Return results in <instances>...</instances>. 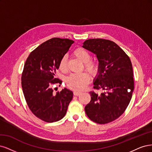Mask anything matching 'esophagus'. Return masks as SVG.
Here are the masks:
<instances>
[{
	"label": "esophagus",
	"mask_w": 152,
	"mask_h": 152,
	"mask_svg": "<svg viewBox=\"0 0 152 152\" xmlns=\"http://www.w3.org/2000/svg\"><path fill=\"white\" fill-rule=\"evenodd\" d=\"M73 94H74V95H75V96H77V95H79L80 94H81V91H77V90H75L74 92H73Z\"/></svg>",
	"instance_id": "1"
}]
</instances>
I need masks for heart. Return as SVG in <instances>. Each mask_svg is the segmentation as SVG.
Returning a JSON list of instances; mask_svg holds the SVG:
<instances>
[{"instance_id":"heart-1","label":"heart","mask_w":152,"mask_h":152,"mask_svg":"<svg viewBox=\"0 0 152 152\" xmlns=\"http://www.w3.org/2000/svg\"><path fill=\"white\" fill-rule=\"evenodd\" d=\"M73 55L77 59L85 64V68L91 75H95L99 70V65L95 62L91 61V56L88 50L82 47L77 48L73 52ZM58 68L62 72H66L67 70V58L63 56L58 62ZM90 81V76L86 72L80 74H72L68 76L66 82L67 86L71 88L76 90H80L84 88Z\"/></svg>"}]
</instances>
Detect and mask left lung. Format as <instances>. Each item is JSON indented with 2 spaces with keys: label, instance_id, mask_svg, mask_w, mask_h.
I'll return each instance as SVG.
<instances>
[{
  "label": "left lung",
  "instance_id": "1",
  "mask_svg": "<svg viewBox=\"0 0 152 152\" xmlns=\"http://www.w3.org/2000/svg\"><path fill=\"white\" fill-rule=\"evenodd\" d=\"M83 47L98 58L99 70L94 88L104 91L100 95L90 92L91 100L85 107V112L98 124L109 123L124 113L131 99L134 80L131 60L119 45L109 40L88 39Z\"/></svg>",
  "mask_w": 152,
  "mask_h": 152
}]
</instances>
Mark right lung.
<instances>
[{
	"mask_svg": "<svg viewBox=\"0 0 152 152\" xmlns=\"http://www.w3.org/2000/svg\"><path fill=\"white\" fill-rule=\"evenodd\" d=\"M73 43L67 38H51L32 51L24 64L21 76L24 98L32 113L45 122L62 119L72 99V91L64 88L55 93L52 86L62 83L56 77V70Z\"/></svg>",
	"mask_w": 152,
	"mask_h": 152,
	"instance_id": "add662e5",
	"label": "right lung"
}]
</instances>
